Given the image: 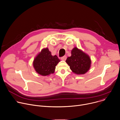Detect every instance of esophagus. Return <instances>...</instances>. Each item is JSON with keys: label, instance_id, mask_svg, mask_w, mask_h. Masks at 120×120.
Wrapping results in <instances>:
<instances>
[{"label": "esophagus", "instance_id": "esophagus-1", "mask_svg": "<svg viewBox=\"0 0 120 120\" xmlns=\"http://www.w3.org/2000/svg\"><path fill=\"white\" fill-rule=\"evenodd\" d=\"M61 60H62L65 61V60H66V59H67V56H64L61 57Z\"/></svg>", "mask_w": 120, "mask_h": 120}]
</instances>
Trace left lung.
<instances>
[{"instance_id": "left-lung-1", "label": "left lung", "mask_w": 120, "mask_h": 120, "mask_svg": "<svg viewBox=\"0 0 120 120\" xmlns=\"http://www.w3.org/2000/svg\"><path fill=\"white\" fill-rule=\"evenodd\" d=\"M66 62L71 70L77 74L85 73L90 69L91 64L89 56L77 48L71 50V56L67 58Z\"/></svg>"}]
</instances>
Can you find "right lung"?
Returning a JSON list of instances; mask_svg holds the SVG:
<instances>
[{
  "label": "right lung",
  "mask_w": 120,
  "mask_h": 120,
  "mask_svg": "<svg viewBox=\"0 0 120 120\" xmlns=\"http://www.w3.org/2000/svg\"><path fill=\"white\" fill-rule=\"evenodd\" d=\"M59 62L57 56H52L51 53L46 48L42 49L35 58L33 66L38 74L47 76L54 72L56 66Z\"/></svg>",
  "instance_id": "right-lung-1"
}]
</instances>
